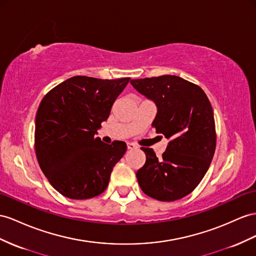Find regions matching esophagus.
<instances>
[{
  "instance_id": "34e87169",
  "label": "esophagus",
  "mask_w": 256,
  "mask_h": 256,
  "mask_svg": "<svg viewBox=\"0 0 256 256\" xmlns=\"http://www.w3.org/2000/svg\"><path fill=\"white\" fill-rule=\"evenodd\" d=\"M137 148H138V147H137L136 144H134V142H128V149L133 150V149H137Z\"/></svg>"
}]
</instances>
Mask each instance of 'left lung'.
I'll use <instances>...</instances> for the list:
<instances>
[{
    "label": "left lung",
    "instance_id": "left-lung-1",
    "mask_svg": "<svg viewBox=\"0 0 256 256\" xmlns=\"http://www.w3.org/2000/svg\"><path fill=\"white\" fill-rule=\"evenodd\" d=\"M130 84L156 104L152 126L170 140L160 158L152 148H142L146 162L136 173L142 190L159 201L184 198L204 178L215 152L211 102L200 86L176 76L137 78Z\"/></svg>",
    "mask_w": 256,
    "mask_h": 256
}]
</instances>
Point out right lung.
Masks as SVG:
<instances>
[{"label":"right lung","instance_id":"obj_1","mask_svg":"<svg viewBox=\"0 0 256 256\" xmlns=\"http://www.w3.org/2000/svg\"><path fill=\"white\" fill-rule=\"evenodd\" d=\"M128 81L76 76L43 97L36 116V159L50 185L67 198L84 200L104 192L126 154L124 142L108 145L95 134Z\"/></svg>","mask_w":256,"mask_h":256}]
</instances>
